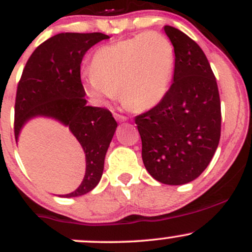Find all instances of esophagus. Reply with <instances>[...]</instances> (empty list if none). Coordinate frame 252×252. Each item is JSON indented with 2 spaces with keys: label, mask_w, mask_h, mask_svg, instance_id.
<instances>
[{
  "label": "esophagus",
  "mask_w": 252,
  "mask_h": 252,
  "mask_svg": "<svg viewBox=\"0 0 252 252\" xmlns=\"http://www.w3.org/2000/svg\"><path fill=\"white\" fill-rule=\"evenodd\" d=\"M115 118H116L118 122H126V121H128V118L126 116H122V115H118V114H115Z\"/></svg>",
  "instance_id": "obj_1"
}]
</instances>
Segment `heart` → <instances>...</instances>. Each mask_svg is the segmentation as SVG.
<instances>
[{
	"label": "heart",
	"mask_w": 252,
	"mask_h": 252,
	"mask_svg": "<svg viewBox=\"0 0 252 252\" xmlns=\"http://www.w3.org/2000/svg\"><path fill=\"white\" fill-rule=\"evenodd\" d=\"M175 66L173 43L156 32L137 34L98 48L83 90L96 105L106 106L120 91L135 111L158 105L168 94Z\"/></svg>",
	"instance_id": "1"
}]
</instances>
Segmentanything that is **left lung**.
<instances>
[{
  "label": "left lung",
  "mask_w": 252,
  "mask_h": 252,
  "mask_svg": "<svg viewBox=\"0 0 252 252\" xmlns=\"http://www.w3.org/2000/svg\"><path fill=\"white\" fill-rule=\"evenodd\" d=\"M173 84L164 99L136 116L144 167L164 185H185L206 169L220 140V99L206 56L189 35L172 26Z\"/></svg>",
  "instance_id": "8db88e82"
}]
</instances>
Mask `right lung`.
<instances>
[{
  "instance_id": "1",
  "label": "right lung",
  "mask_w": 252,
  "mask_h": 252,
  "mask_svg": "<svg viewBox=\"0 0 252 252\" xmlns=\"http://www.w3.org/2000/svg\"><path fill=\"white\" fill-rule=\"evenodd\" d=\"M103 33H60L33 52L17 85L15 140L30 121L50 118L67 126L85 154V175L77 189L63 198L91 192L103 175L106 152L117 123L109 110L88 106L80 80L85 53L102 40Z\"/></svg>"
}]
</instances>
